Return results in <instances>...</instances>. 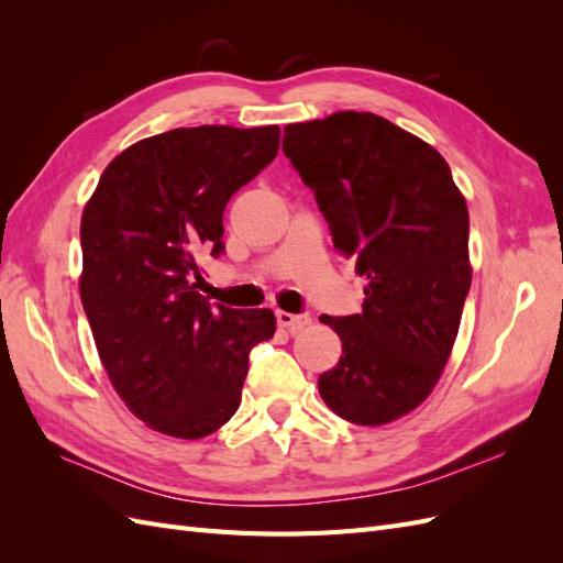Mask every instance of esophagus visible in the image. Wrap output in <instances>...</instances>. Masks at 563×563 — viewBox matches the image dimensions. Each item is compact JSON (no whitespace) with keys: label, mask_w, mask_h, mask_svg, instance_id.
<instances>
[{"label":"esophagus","mask_w":563,"mask_h":563,"mask_svg":"<svg viewBox=\"0 0 563 563\" xmlns=\"http://www.w3.org/2000/svg\"><path fill=\"white\" fill-rule=\"evenodd\" d=\"M277 323H279L282 329H286L288 333H298V331H302L305 327H310L312 317H310V314H291V312L279 310V312H277Z\"/></svg>","instance_id":"1"}]
</instances>
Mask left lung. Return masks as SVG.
I'll return each instance as SVG.
<instances>
[{
  "label": "left lung",
  "instance_id": "left-lung-1",
  "mask_svg": "<svg viewBox=\"0 0 563 563\" xmlns=\"http://www.w3.org/2000/svg\"><path fill=\"white\" fill-rule=\"evenodd\" d=\"M282 147L366 279L360 314L319 319L343 340L319 395L378 428L428 399L451 356L472 284L465 197L432 145L373 112L288 124Z\"/></svg>",
  "mask_w": 563,
  "mask_h": 563
}]
</instances>
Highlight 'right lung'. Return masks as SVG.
<instances>
[{
	"label": "right lung",
	"mask_w": 563,
	"mask_h": 563,
	"mask_svg": "<svg viewBox=\"0 0 563 563\" xmlns=\"http://www.w3.org/2000/svg\"><path fill=\"white\" fill-rule=\"evenodd\" d=\"M279 126H195L117 155L81 213L79 296L114 391L147 428L201 439L236 413L272 310L211 308L197 255L223 251L230 197L277 157Z\"/></svg>",
	"instance_id": "right-lung-1"
}]
</instances>
